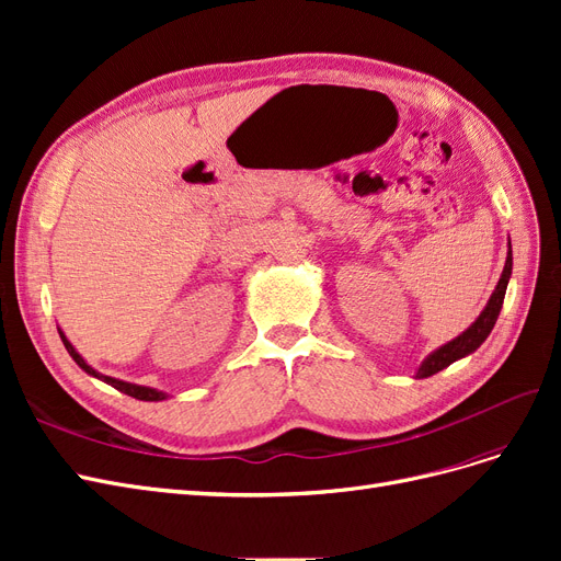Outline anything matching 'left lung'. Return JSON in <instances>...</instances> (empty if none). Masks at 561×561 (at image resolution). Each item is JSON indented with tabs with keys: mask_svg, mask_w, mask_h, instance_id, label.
<instances>
[{
	"mask_svg": "<svg viewBox=\"0 0 561 561\" xmlns=\"http://www.w3.org/2000/svg\"><path fill=\"white\" fill-rule=\"evenodd\" d=\"M511 274H513V248L507 250V260H505V266H503V274L499 278L496 290H494V295H491V299H489V304L484 307V311L480 313V318L474 320L463 334H458L456 339H451V342H447L445 346H439L437 351H433L428 358L421 363V367L416 371L419 379H426V377L437 375L439 369L449 367L458 358H463V355L478 351L482 346V342L489 336V332L494 330L496 320H499L503 299H505V287H507V280H511Z\"/></svg>",
	"mask_w": 561,
	"mask_h": 561,
	"instance_id": "8db88e82",
	"label": "left lung"
}]
</instances>
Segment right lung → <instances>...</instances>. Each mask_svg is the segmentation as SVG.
I'll use <instances>...</instances> for the list:
<instances>
[{
	"mask_svg": "<svg viewBox=\"0 0 561 561\" xmlns=\"http://www.w3.org/2000/svg\"><path fill=\"white\" fill-rule=\"evenodd\" d=\"M60 339H62V344H65V348H67V353L72 355V360L83 369V371H89L91 377H95V379H100V381H105V383H110L112 388H116V390H122V393H126V396H130V398H135V400H147V402H159V400H165L168 396L163 393V390H157V388H147V386H138V383H128V381H122V379H112V377H105V375H100V371H95L87 360L81 358V355L75 351V346L67 342V336L60 332Z\"/></svg>",
	"mask_w": 561,
	"mask_h": 561,
	"instance_id": "obj_1",
	"label": "right lung"
}]
</instances>
